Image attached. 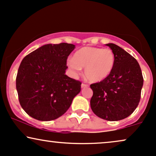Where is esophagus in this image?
Listing matches in <instances>:
<instances>
[{
	"label": "esophagus",
	"instance_id": "34e87169",
	"mask_svg": "<svg viewBox=\"0 0 156 156\" xmlns=\"http://www.w3.org/2000/svg\"><path fill=\"white\" fill-rule=\"evenodd\" d=\"M88 86H89V85H88V84H86V83H82L81 84V88H85V87H88Z\"/></svg>",
	"mask_w": 156,
	"mask_h": 156
}]
</instances>
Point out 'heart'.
I'll use <instances>...</instances> for the list:
<instances>
[{"label": "heart", "instance_id": "b5f03b06", "mask_svg": "<svg viewBox=\"0 0 156 156\" xmlns=\"http://www.w3.org/2000/svg\"><path fill=\"white\" fill-rule=\"evenodd\" d=\"M115 58L111 49L86 46L75 53L68 61L69 67L76 74L85 67V76L91 82H99L110 76L115 65Z\"/></svg>", "mask_w": 156, "mask_h": 156}]
</instances>
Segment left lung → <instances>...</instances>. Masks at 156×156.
<instances>
[{"instance_id": "8db88e82", "label": "left lung", "mask_w": 156, "mask_h": 156, "mask_svg": "<svg viewBox=\"0 0 156 156\" xmlns=\"http://www.w3.org/2000/svg\"><path fill=\"white\" fill-rule=\"evenodd\" d=\"M106 46L114 53L115 65L108 78L90 85L93 91L90 105L94 113L101 119L120 121L138 106L143 76L138 62L131 54L114 44Z\"/></svg>"}]
</instances>
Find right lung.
<instances>
[{
	"mask_svg": "<svg viewBox=\"0 0 156 156\" xmlns=\"http://www.w3.org/2000/svg\"><path fill=\"white\" fill-rule=\"evenodd\" d=\"M75 45L46 44L22 59L16 78L20 105L38 121L58 119L80 91L81 82L65 75L67 59Z\"/></svg>",
	"mask_w": 156,
	"mask_h": 156,
	"instance_id": "obj_1",
	"label": "right lung"
}]
</instances>
